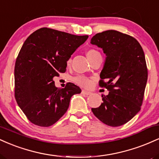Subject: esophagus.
Wrapping results in <instances>:
<instances>
[{
    "label": "esophagus",
    "instance_id": "esophagus-1",
    "mask_svg": "<svg viewBox=\"0 0 159 159\" xmlns=\"http://www.w3.org/2000/svg\"><path fill=\"white\" fill-rule=\"evenodd\" d=\"M81 93L83 94V95H86V96H89V95L91 94V92H89V91L83 90L81 91Z\"/></svg>",
    "mask_w": 159,
    "mask_h": 159
}]
</instances>
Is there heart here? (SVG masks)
Segmentation results:
<instances>
[{
    "instance_id": "obj_1",
    "label": "heart",
    "mask_w": 159,
    "mask_h": 159,
    "mask_svg": "<svg viewBox=\"0 0 159 159\" xmlns=\"http://www.w3.org/2000/svg\"><path fill=\"white\" fill-rule=\"evenodd\" d=\"M86 54H87V58H88L90 61H91L93 58L95 57L98 55V54H100L97 50H96V49L90 48L87 51ZM71 63H72V58L69 57L66 61L67 66H70ZM73 81L75 84H77L78 85L81 86V87H85V88H89V87H90L91 86L93 85L92 78L86 77V76H84V75L75 76V77L73 78Z\"/></svg>"
}]
</instances>
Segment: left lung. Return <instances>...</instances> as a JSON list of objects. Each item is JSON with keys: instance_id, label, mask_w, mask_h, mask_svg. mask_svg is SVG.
I'll use <instances>...</instances> for the list:
<instances>
[{"instance_id": "obj_1", "label": "left lung", "mask_w": 159, "mask_h": 159, "mask_svg": "<svg viewBox=\"0 0 159 159\" xmlns=\"http://www.w3.org/2000/svg\"><path fill=\"white\" fill-rule=\"evenodd\" d=\"M90 43L106 54L98 85L109 91L103 102L92 108L100 121L110 126L124 125L139 112L148 71L141 45L133 36L110 30L93 36Z\"/></svg>"}]
</instances>
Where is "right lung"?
<instances>
[{
	"label": "right lung",
	"mask_w": 159,
	"mask_h": 159,
	"mask_svg": "<svg viewBox=\"0 0 159 159\" xmlns=\"http://www.w3.org/2000/svg\"><path fill=\"white\" fill-rule=\"evenodd\" d=\"M88 36L42 27L27 37L16 61L15 98L30 123L48 127L66 112L70 98L81 90L67 83L57 88L53 78L64 73L66 61Z\"/></svg>",
	"instance_id": "right-lung-1"
}]
</instances>
